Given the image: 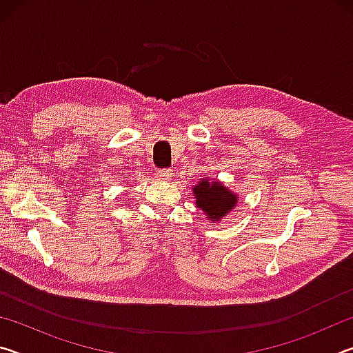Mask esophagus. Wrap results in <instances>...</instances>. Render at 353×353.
Wrapping results in <instances>:
<instances>
[{
	"mask_svg": "<svg viewBox=\"0 0 353 353\" xmlns=\"http://www.w3.org/2000/svg\"><path fill=\"white\" fill-rule=\"evenodd\" d=\"M155 176H157L159 181L170 182V181H171V177H172V170H170V168H165V170H155Z\"/></svg>",
	"mask_w": 353,
	"mask_h": 353,
	"instance_id": "esophagus-1",
	"label": "esophagus"
}]
</instances>
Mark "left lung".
Wrapping results in <instances>:
<instances>
[{
    "label": "left lung",
    "instance_id": "obj_1",
    "mask_svg": "<svg viewBox=\"0 0 353 353\" xmlns=\"http://www.w3.org/2000/svg\"><path fill=\"white\" fill-rule=\"evenodd\" d=\"M193 194L196 207L204 212L210 223H219L238 202V194L216 179L202 177L193 185Z\"/></svg>",
    "mask_w": 353,
    "mask_h": 353
}]
</instances>
